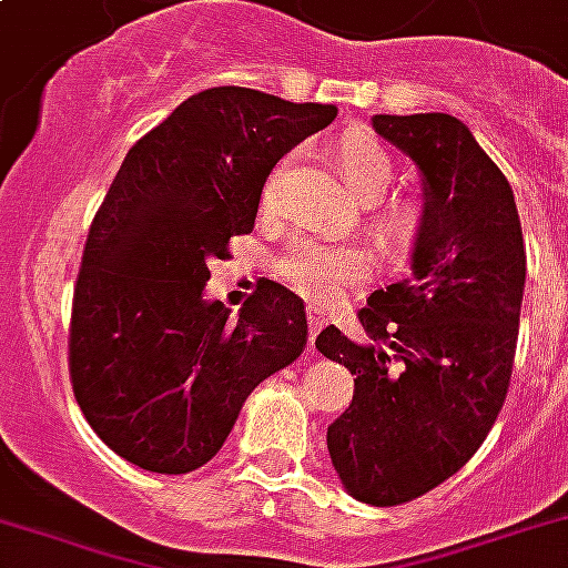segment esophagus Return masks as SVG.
I'll return each mask as SVG.
<instances>
[{
  "label": "esophagus",
  "instance_id": "34e87169",
  "mask_svg": "<svg viewBox=\"0 0 568 568\" xmlns=\"http://www.w3.org/2000/svg\"><path fill=\"white\" fill-rule=\"evenodd\" d=\"M306 318H310V333H313V339H315V333L322 331L324 322H327V313H324L322 306H310V310H306Z\"/></svg>",
  "mask_w": 568,
  "mask_h": 568
}]
</instances>
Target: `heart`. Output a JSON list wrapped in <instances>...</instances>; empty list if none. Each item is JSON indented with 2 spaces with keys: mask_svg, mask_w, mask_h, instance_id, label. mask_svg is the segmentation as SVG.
<instances>
[{
  "mask_svg": "<svg viewBox=\"0 0 568 568\" xmlns=\"http://www.w3.org/2000/svg\"><path fill=\"white\" fill-rule=\"evenodd\" d=\"M336 166H339L345 184L366 202H378L393 184V160L366 133L342 136L339 145H336ZM280 175L283 172H276L274 181H271L267 199L276 196ZM372 229H375V237L381 241V246L389 250V253L408 250L419 229L417 202L399 199V202H387V205L375 207L372 211ZM276 267H280V276L285 283L301 294L313 297V301H331L345 285L357 283V280L366 276L369 255L363 253L361 246L322 244V241L301 237V241H294L288 246V253L280 258Z\"/></svg>",
  "mask_w": 568,
  "mask_h": 568,
  "instance_id": "heart-1",
  "label": "heart"
}]
</instances>
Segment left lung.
<instances>
[{
  "label": "left lung",
  "mask_w": 568,
  "mask_h": 568,
  "mask_svg": "<svg viewBox=\"0 0 568 568\" xmlns=\"http://www.w3.org/2000/svg\"><path fill=\"white\" fill-rule=\"evenodd\" d=\"M423 181L410 274L369 294L363 339L324 327L315 348L354 375L327 428L342 486L372 506L426 495L495 426L513 378L527 253L509 181L447 112L375 115Z\"/></svg>",
  "instance_id": "8db88e82"
}]
</instances>
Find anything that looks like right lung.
<instances>
[{"instance_id": "add662e5", "label": "right lung", "mask_w": 568, "mask_h": 568, "mask_svg": "<svg viewBox=\"0 0 568 568\" xmlns=\"http://www.w3.org/2000/svg\"><path fill=\"white\" fill-rule=\"evenodd\" d=\"M333 119V103L220 85L128 151L73 288L71 381L89 426L130 465H207L246 396L306 348V310L285 285L262 280L229 318L205 283L229 237L253 232L271 169Z\"/></svg>"}]
</instances>
